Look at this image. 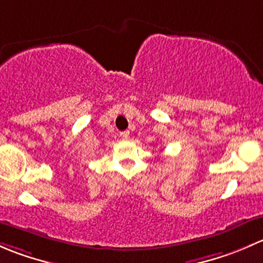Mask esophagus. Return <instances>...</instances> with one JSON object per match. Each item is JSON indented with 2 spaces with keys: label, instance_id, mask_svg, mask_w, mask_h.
Listing matches in <instances>:
<instances>
[{
  "label": "esophagus",
  "instance_id": "34e87169",
  "mask_svg": "<svg viewBox=\"0 0 263 263\" xmlns=\"http://www.w3.org/2000/svg\"><path fill=\"white\" fill-rule=\"evenodd\" d=\"M119 137H121L122 140H128L129 139V132L128 131H123L119 134Z\"/></svg>",
  "mask_w": 263,
  "mask_h": 263
}]
</instances>
